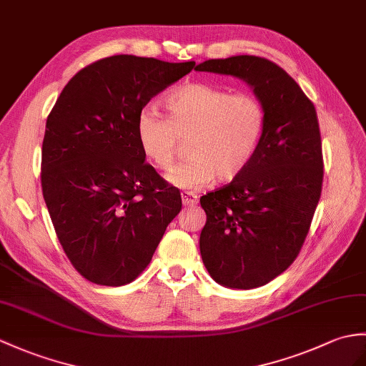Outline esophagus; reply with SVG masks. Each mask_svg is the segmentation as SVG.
Here are the masks:
<instances>
[{
  "mask_svg": "<svg viewBox=\"0 0 366 366\" xmlns=\"http://www.w3.org/2000/svg\"><path fill=\"white\" fill-rule=\"evenodd\" d=\"M182 202H184V206L185 207H192V206H194V204L198 202V197L194 193H190V192H182Z\"/></svg>",
  "mask_w": 366,
  "mask_h": 366,
  "instance_id": "1",
  "label": "esophagus"
}]
</instances>
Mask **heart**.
Masks as SVG:
<instances>
[{
    "mask_svg": "<svg viewBox=\"0 0 366 366\" xmlns=\"http://www.w3.org/2000/svg\"><path fill=\"white\" fill-rule=\"evenodd\" d=\"M167 118L151 109L135 123L140 149L159 169L173 165L181 140L187 157L168 179L177 189L199 190L218 177H239L256 157L267 126L260 99L249 93L231 95L202 82L184 84L164 98Z\"/></svg>",
    "mask_w": 366,
    "mask_h": 366,
    "instance_id": "heart-1",
    "label": "heart"
}]
</instances>
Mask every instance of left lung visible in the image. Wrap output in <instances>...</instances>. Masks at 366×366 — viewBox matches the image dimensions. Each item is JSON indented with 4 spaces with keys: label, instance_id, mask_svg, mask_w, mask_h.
<instances>
[{
    "label": "left lung",
    "instance_id": "left-lung-1",
    "mask_svg": "<svg viewBox=\"0 0 366 366\" xmlns=\"http://www.w3.org/2000/svg\"><path fill=\"white\" fill-rule=\"evenodd\" d=\"M194 70L244 81L267 112L256 157L222 189L201 197L207 215L199 251L212 279L249 290L292 265L321 197L317 110L282 68L257 56L209 59Z\"/></svg>",
    "mask_w": 366,
    "mask_h": 366
}]
</instances>
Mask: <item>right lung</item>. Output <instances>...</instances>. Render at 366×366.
Wrapping results in <instances>:
<instances>
[{
	"instance_id": "1",
	"label": "right lung",
	"mask_w": 366,
	"mask_h": 366,
	"mask_svg": "<svg viewBox=\"0 0 366 366\" xmlns=\"http://www.w3.org/2000/svg\"><path fill=\"white\" fill-rule=\"evenodd\" d=\"M118 54L68 81L46 118L41 190L57 239L93 284H129L148 267L181 193L157 174L135 134L152 97L193 70Z\"/></svg>"
}]
</instances>
